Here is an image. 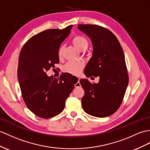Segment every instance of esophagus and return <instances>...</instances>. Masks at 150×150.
Returning a JSON list of instances; mask_svg holds the SVG:
<instances>
[{"instance_id": "esophagus-1", "label": "esophagus", "mask_w": 150, "mask_h": 150, "mask_svg": "<svg viewBox=\"0 0 150 150\" xmlns=\"http://www.w3.org/2000/svg\"><path fill=\"white\" fill-rule=\"evenodd\" d=\"M71 79L74 80V81H76V83L74 84V86L76 88H78V87H80L81 86V84L79 83V78H78L76 77H72Z\"/></svg>"}]
</instances>
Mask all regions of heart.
Wrapping results in <instances>:
<instances>
[{
    "label": "heart",
    "instance_id": "1",
    "mask_svg": "<svg viewBox=\"0 0 150 150\" xmlns=\"http://www.w3.org/2000/svg\"><path fill=\"white\" fill-rule=\"evenodd\" d=\"M72 44L78 50H86L88 45L87 39L81 35H76L72 40ZM64 47L60 46L58 50V55L59 57L62 56ZM84 67V64L82 62H69L63 67V71L72 75H78L81 72Z\"/></svg>",
    "mask_w": 150,
    "mask_h": 150
}]
</instances>
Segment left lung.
I'll use <instances>...</instances> for the list:
<instances>
[{
  "instance_id": "8db88e82",
  "label": "left lung",
  "mask_w": 150,
  "mask_h": 150,
  "mask_svg": "<svg viewBox=\"0 0 150 150\" xmlns=\"http://www.w3.org/2000/svg\"><path fill=\"white\" fill-rule=\"evenodd\" d=\"M78 28L92 41V57L85 68L87 78L98 76V83L80 79L85 95L82 107L86 113L104 118L121 105L129 83L125 55L118 39L108 29L96 25H78Z\"/></svg>"
}]
</instances>
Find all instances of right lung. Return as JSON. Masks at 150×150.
Listing matches in <instances>:
<instances>
[{"label": "right lung", "mask_w": 150, "mask_h": 150, "mask_svg": "<svg viewBox=\"0 0 150 150\" xmlns=\"http://www.w3.org/2000/svg\"><path fill=\"white\" fill-rule=\"evenodd\" d=\"M72 27L40 32L29 39L21 50L18 79L21 94L29 110L40 118H52L62 112L74 88L75 83L66 74L58 79L46 74L59 62L58 50Z\"/></svg>", "instance_id": "add662e5"}]
</instances>
